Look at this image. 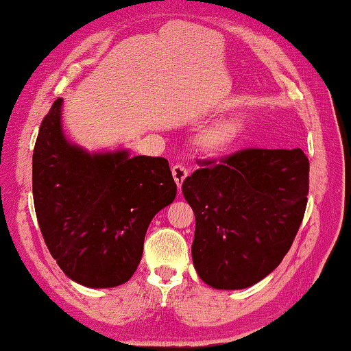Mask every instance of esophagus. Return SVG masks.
<instances>
[{
	"label": "esophagus",
	"instance_id": "obj_1",
	"mask_svg": "<svg viewBox=\"0 0 351 351\" xmlns=\"http://www.w3.org/2000/svg\"><path fill=\"white\" fill-rule=\"evenodd\" d=\"M171 171H173V177H174V180H176V183H177V186L178 188H182V183H183V180L184 178L188 177V169L183 167V165H174L173 168H171Z\"/></svg>",
	"mask_w": 351,
	"mask_h": 351
}]
</instances>
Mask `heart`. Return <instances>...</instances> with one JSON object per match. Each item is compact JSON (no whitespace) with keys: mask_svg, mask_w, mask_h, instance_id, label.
I'll list each match as a JSON object with an SVG mask.
<instances>
[{"mask_svg":"<svg viewBox=\"0 0 351 351\" xmlns=\"http://www.w3.org/2000/svg\"><path fill=\"white\" fill-rule=\"evenodd\" d=\"M244 123L240 119H226L210 125L198 136L197 142L210 154H221L234 147L243 134Z\"/></svg>","mask_w":351,"mask_h":351,"instance_id":"1","label":"heart"}]
</instances>
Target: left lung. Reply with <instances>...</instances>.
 Returning <instances> with one entry per match:
<instances>
[{
  "mask_svg": "<svg viewBox=\"0 0 351 351\" xmlns=\"http://www.w3.org/2000/svg\"><path fill=\"white\" fill-rule=\"evenodd\" d=\"M182 193L195 215L193 261L210 287L254 286L278 267L307 206L302 149H240L198 160Z\"/></svg>",
  "mask_w": 351,
  "mask_h": 351,
  "instance_id": "1",
  "label": "left lung"
}]
</instances>
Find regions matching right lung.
Here are the masks:
<instances>
[{
  "mask_svg": "<svg viewBox=\"0 0 351 351\" xmlns=\"http://www.w3.org/2000/svg\"><path fill=\"white\" fill-rule=\"evenodd\" d=\"M61 105L53 102L33 149L39 229L69 278L95 289L121 286L136 272L149 223L173 203L177 184L163 157L88 154L70 145Z\"/></svg>",
  "mask_w": 351,
  "mask_h": 351,
  "instance_id": "add662e5",
  "label": "right lung"
}]
</instances>
